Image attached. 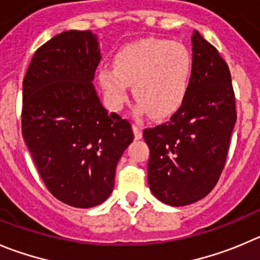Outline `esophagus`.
I'll return each instance as SVG.
<instances>
[{"mask_svg":"<svg viewBox=\"0 0 260 260\" xmlns=\"http://www.w3.org/2000/svg\"><path fill=\"white\" fill-rule=\"evenodd\" d=\"M132 128H133V133H135V137L137 138V140L142 138V128H141V125L137 124V123H133Z\"/></svg>","mask_w":260,"mask_h":260,"instance_id":"1","label":"esophagus"}]
</instances>
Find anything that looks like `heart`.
<instances>
[{"label":"heart","instance_id":"heart-1","mask_svg":"<svg viewBox=\"0 0 260 260\" xmlns=\"http://www.w3.org/2000/svg\"><path fill=\"white\" fill-rule=\"evenodd\" d=\"M192 57L186 46L167 40H142L116 52L114 67H103L99 81L106 100L115 110L128 96V84L140 110L152 118L176 111L187 92Z\"/></svg>","mask_w":260,"mask_h":260}]
</instances>
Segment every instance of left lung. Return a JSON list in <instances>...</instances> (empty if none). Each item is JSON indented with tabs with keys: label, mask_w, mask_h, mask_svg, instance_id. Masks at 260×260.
Listing matches in <instances>:
<instances>
[{
	"label": "left lung",
	"mask_w": 260,
	"mask_h": 260,
	"mask_svg": "<svg viewBox=\"0 0 260 260\" xmlns=\"http://www.w3.org/2000/svg\"><path fill=\"white\" fill-rule=\"evenodd\" d=\"M236 118L229 65L195 31L185 99L169 120L144 129L150 149L147 179L155 198L172 207L205 198L224 168Z\"/></svg>",
	"instance_id": "1"
}]
</instances>
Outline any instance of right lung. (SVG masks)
Here are the masks:
<instances>
[{"mask_svg": "<svg viewBox=\"0 0 260 260\" xmlns=\"http://www.w3.org/2000/svg\"><path fill=\"white\" fill-rule=\"evenodd\" d=\"M101 60L91 30H68L35 52L23 81L21 132L47 190L70 207L110 196L132 125L101 105L92 84Z\"/></svg>", "mask_w": 260, "mask_h": 260, "instance_id": "add662e5", "label": "right lung"}]
</instances>
